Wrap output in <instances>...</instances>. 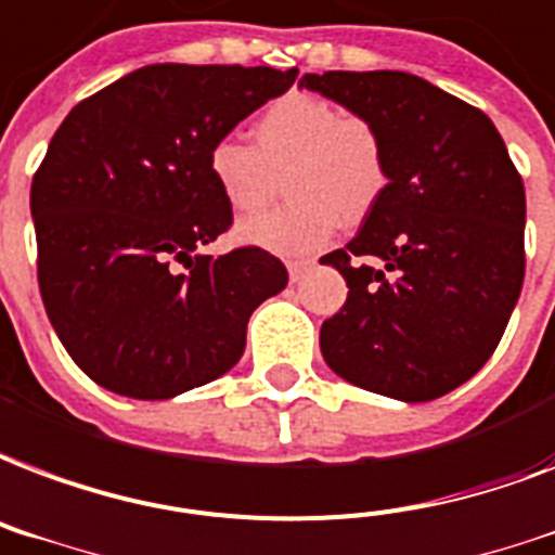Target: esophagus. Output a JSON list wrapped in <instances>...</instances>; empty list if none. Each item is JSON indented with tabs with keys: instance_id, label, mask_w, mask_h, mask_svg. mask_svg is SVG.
Returning <instances> with one entry per match:
<instances>
[{
	"instance_id": "obj_1",
	"label": "esophagus",
	"mask_w": 555,
	"mask_h": 555,
	"mask_svg": "<svg viewBox=\"0 0 555 555\" xmlns=\"http://www.w3.org/2000/svg\"><path fill=\"white\" fill-rule=\"evenodd\" d=\"M311 264L314 261H287V276H291V282H299V279L306 276Z\"/></svg>"
}]
</instances>
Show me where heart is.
Returning a JSON list of instances; mask_svg holds the SVG:
<instances>
[{"mask_svg":"<svg viewBox=\"0 0 555 555\" xmlns=\"http://www.w3.org/2000/svg\"><path fill=\"white\" fill-rule=\"evenodd\" d=\"M206 175L235 215L264 209L285 175L282 192L291 203L238 223L235 241L287 259L323 249L344 218H366L390 183L378 130L308 92L273 101L253 127V147L232 137L211 142Z\"/></svg>","mask_w":555,"mask_h":555,"instance_id":"1","label":"heart"}]
</instances>
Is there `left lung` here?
<instances>
[{"label": "left lung", "instance_id": "8db88e82", "mask_svg": "<svg viewBox=\"0 0 555 555\" xmlns=\"http://www.w3.org/2000/svg\"><path fill=\"white\" fill-rule=\"evenodd\" d=\"M302 90L378 130L390 183L344 249L346 306L320 328L337 375L430 401L483 366L524 285V183L492 118L410 72H308Z\"/></svg>", "mask_w": 555, "mask_h": 555}]
</instances>
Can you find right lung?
I'll return each mask as SVG.
<instances>
[{
    "label": "right lung",
    "mask_w": 555,
    "mask_h": 555,
    "mask_svg": "<svg viewBox=\"0 0 555 555\" xmlns=\"http://www.w3.org/2000/svg\"><path fill=\"white\" fill-rule=\"evenodd\" d=\"M296 69L151 63L63 118L31 183L37 279L72 361L104 390L159 401L244 354L247 320L285 264L203 244L232 209L206 175L211 142L294 87Z\"/></svg>",
    "instance_id": "1"
}]
</instances>
